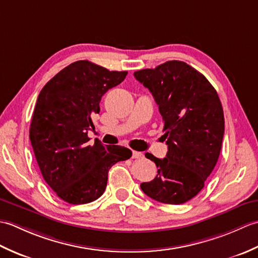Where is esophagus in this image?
Instances as JSON below:
<instances>
[{
	"mask_svg": "<svg viewBox=\"0 0 258 258\" xmlns=\"http://www.w3.org/2000/svg\"><path fill=\"white\" fill-rule=\"evenodd\" d=\"M143 157H144L143 153H141V152H136V151H133L132 158H136V160H140V158H143Z\"/></svg>",
	"mask_w": 258,
	"mask_h": 258,
	"instance_id": "1",
	"label": "esophagus"
}]
</instances>
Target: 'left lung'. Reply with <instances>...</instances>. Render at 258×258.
<instances>
[{"label": "left lung", "mask_w": 258, "mask_h": 258, "mask_svg": "<svg viewBox=\"0 0 258 258\" xmlns=\"http://www.w3.org/2000/svg\"><path fill=\"white\" fill-rule=\"evenodd\" d=\"M134 76L158 105L168 149L163 160L146 153L157 175L141 188L164 204H183L204 187L220 156L225 128L220 97L204 75L182 61L140 70Z\"/></svg>", "instance_id": "1"}]
</instances>
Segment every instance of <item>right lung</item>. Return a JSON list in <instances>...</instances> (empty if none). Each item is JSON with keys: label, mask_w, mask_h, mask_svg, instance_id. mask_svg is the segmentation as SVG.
Returning <instances> with one entry per match:
<instances>
[{"label": "right lung", "mask_w": 258, "mask_h": 258, "mask_svg": "<svg viewBox=\"0 0 258 258\" xmlns=\"http://www.w3.org/2000/svg\"><path fill=\"white\" fill-rule=\"evenodd\" d=\"M126 75V71L78 61L59 71L38 94L31 144L43 178L64 202L80 205L97 200L106 188L109 168L132 156L124 146H104L100 141L90 145L87 136L102 96Z\"/></svg>", "instance_id": "right-lung-1"}]
</instances>
